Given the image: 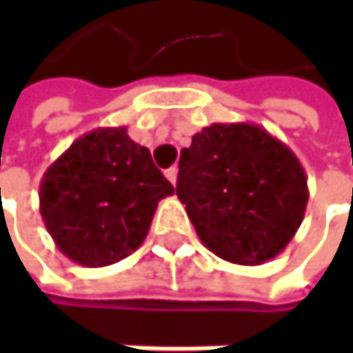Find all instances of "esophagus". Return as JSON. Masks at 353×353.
Listing matches in <instances>:
<instances>
[{"label": "esophagus", "instance_id": "obj_1", "mask_svg": "<svg viewBox=\"0 0 353 353\" xmlns=\"http://www.w3.org/2000/svg\"><path fill=\"white\" fill-rule=\"evenodd\" d=\"M165 177H168V179H170V181H172V183L176 185V181H177V168H176V165H174V168H170V170L165 172Z\"/></svg>", "mask_w": 353, "mask_h": 353}]
</instances>
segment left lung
Instances as JSON below:
<instances>
[{
  "label": "left lung",
  "mask_w": 353,
  "mask_h": 353,
  "mask_svg": "<svg viewBox=\"0 0 353 353\" xmlns=\"http://www.w3.org/2000/svg\"><path fill=\"white\" fill-rule=\"evenodd\" d=\"M176 192L200 241L241 265L284 251L309 202L299 157L249 122H214L196 132L181 149Z\"/></svg>",
  "instance_id": "left-lung-1"
}]
</instances>
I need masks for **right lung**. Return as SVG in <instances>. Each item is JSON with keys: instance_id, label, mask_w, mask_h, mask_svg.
Instances as JSON below:
<instances>
[{"instance_id": "right-lung-1", "label": "right lung", "mask_w": 353, "mask_h": 353, "mask_svg": "<svg viewBox=\"0 0 353 353\" xmlns=\"http://www.w3.org/2000/svg\"><path fill=\"white\" fill-rule=\"evenodd\" d=\"M174 185L126 126L96 128L40 179V214L59 251L85 268H104L143 245L161 198Z\"/></svg>"}]
</instances>
